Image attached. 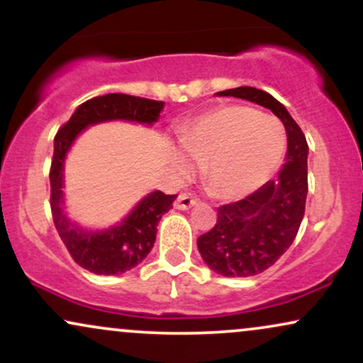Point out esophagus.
<instances>
[{
  "label": "esophagus",
  "instance_id": "esophagus-1",
  "mask_svg": "<svg viewBox=\"0 0 363 363\" xmlns=\"http://www.w3.org/2000/svg\"><path fill=\"white\" fill-rule=\"evenodd\" d=\"M194 205H198V199L193 198L191 194H179L176 203H174V206H176L177 210H189V208H193Z\"/></svg>",
  "mask_w": 363,
  "mask_h": 363
}]
</instances>
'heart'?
<instances>
[{"label": "heart", "mask_w": 363, "mask_h": 363, "mask_svg": "<svg viewBox=\"0 0 363 363\" xmlns=\"http://www.w3.org/2000/svg\"><path fill=\"white\" fill-rule=\"evenodd\" d=\"M174 150L179 174L203 162V181L222 199H240L264 184L280 167L286 148L285 128L277 118L247 106H220L203 112L179 133Z\"/></svg>", "instance_id": "heart-1"}]
</instances>
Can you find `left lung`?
<instances>
[{
	"mask_svg": "<svg viewBox=\"0 0 363 363\" xmlns=\"http://www.w3.org/2000/svg\"><path fill=\"white\" fill-rule=\"evenodd\" d=\"M266 107L286 131V153L278 177L245 199L218 208L216 225L198 239V251L208 268L227 278L259 274L273 266L294 242L307 198V147L302 129L290 112L266 91L239 86L218 91Z\"/></svg>",
	"mask_w": 363,
	"mask_h": 363,
	"instance_id": "obj_1",
	"label": "left lung"
}]
</instances>
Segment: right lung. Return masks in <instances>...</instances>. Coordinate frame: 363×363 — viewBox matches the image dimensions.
I'll use <instances>...</instances> for the list:
<instances>
[{
  "label": "right lung",
  "mask_w": 363,
  "mask_h": 363,
  "mask_svg": "<svg viewBox=\"0 0 363 363\" xmlns=\"http://www.w3.org/2000/svg\"><path fill=\"white\" fill-rule=\"evenodd\" d=\"M165 102L107 94L90 99L77 107L68 123L54 138L51 164V211L56 230L73 259L95 274H121L138 266L152 251L157 239V225L162 215L172 208L177 194L152 191L140 199L131 211L106 228H86L74 222L65 205V162L78 136L95 124L126 121L153 126Z\"/></svg>",
  "instance_id": "right-lung-1"
}]
</instances>
